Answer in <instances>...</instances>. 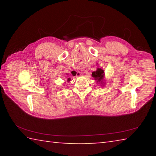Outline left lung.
Here are the masks:
<instances>
[{
	"label": "left lung",
	"mask_w": 156,
	"mask_h": 156,
	"mask_svg": "<svg viewBox=\"0 0 156 156\" xmlns=\"http://www.w3.org/2000/svg\"><path fill=\"white\" fill-rule=\"evenodd\" d=\"M91 76L92 77L95 78V80H97V83H100L104 78V71L101 68H98L96 72H92Z\"/></svg>",
	"instance_id": "8db88e82"
}]
</instances>
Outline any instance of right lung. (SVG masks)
<instances>
[{
    "label": "right lung",
    "instance_id": "right-lung-1",
    "mask_svg": "<svg viewBox=\"0 0 156 156\" xmlns=\"http://www.w3.org/2000/svg\"><path fill=\"white\" fill-rule=\"evenodd\" d=\"M67 81H70V78H68L67 79Z\"/></svg>",
    "mask_w": 156,
    "mask_h": 156
}]
</instances>
